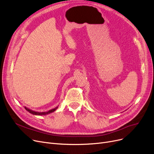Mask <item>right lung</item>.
Masks as SVG:
<instances>
[{
    "mask_svg": "<svg viewBox=\"0 0 154 154\" xmlns=\"http://www.w3.org/2000/svg\"><path fill=\"white\" fill-rule=\"evenodd\" d=\"M58 106L56 107V108H53V109H50V110H49V111H46V112H38V111H35L31 110V109H29V108H26V106H24V108H25V109H26V111H28L29 112H30L31 114H32V115H48V114H50V113H51V112H54V111L58 108Z\"/></svg>",
    "mask_w": 154,
    "mask_h": 154,
    "instance_id": "add662e5",
    "label": "right lung"
}]
</instances>
